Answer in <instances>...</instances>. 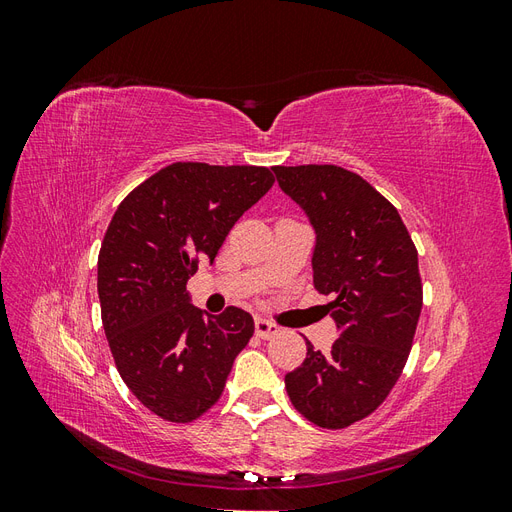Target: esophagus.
Returning a JSON list of instances; mask_svg holds the SVG:
<instances>
[{"label": "esophagus", "instance_id": "34e87169", "mask_svg": "<svg viewBox=\"0 0 512 512\" xmlns=\"http://www.w3.org/2000/svg\"><path fill=\"white\" fill-rule=\"evenodd\" d=\"M254 327H256V335L260 339H269V337H275L277 333H280V327H277V324H273L267 318H256Z\"/></svg>", "mask_w": 512, "mask_h": 512}]
</instances>
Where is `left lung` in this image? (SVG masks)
Masks as SVG:
<instances>
[{
    "mask_svg": "<svg viewBox=\"0 0 512 512\" xmlns=\"http://www.w3.org/2000/svg\"><path fill=\"white\" fill-rule=\"evenodd\" d=\"M284 194L316 232L314 286L333 294L331 352L307 342L286 391L307 421L342 429L374 412L401 376L423 307L418 254L397 209L333 164L275 166Z\"/></svg>",
    "mask_w": 512,
    "mask_h": 512,
    "instance_id": "left-lung-1",
    "label": "left lung"
}]
</instances>
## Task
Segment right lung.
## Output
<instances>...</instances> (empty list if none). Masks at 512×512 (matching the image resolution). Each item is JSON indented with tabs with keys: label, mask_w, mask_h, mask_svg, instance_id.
Wrapping results in <instances>:
<instances>
[{
	"label": "right lung",
	"mask_w": 512,
	"mask_h": 512,
	"mask_svg": "<svg viewBox=\"0 0 512 512\" xmlns=\"http://www.w3.org/2000/svg\"><path fill=\"white\" fill-rule=\"evenodd\" d=\"M273 185L265 166L175 162L117 207L98 256V297L117 371L145 408L190 423L220 399L254 335L239 307L211 316L185 290Z\"/></svg>",
	"instance_id": "1"
}]
</instances>
